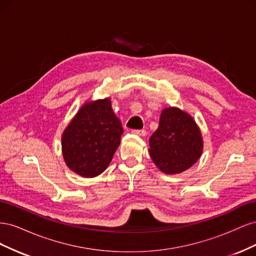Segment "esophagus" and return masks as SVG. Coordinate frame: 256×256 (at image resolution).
<instances>
[{"mask_svg":"<svg viewBox=\"0 0 256 256\" xmlns=\"http://www.w3.org/2000/svg\"><path fill=\"white\" fill-rule=\"evenodd\" d=\"M132 134H134L136 136H146V131L145 130H132Z\"/></svg>","mask_w":256,"mask_h":256,"instance_id":"1","label":"esophagus"}]
</instances>
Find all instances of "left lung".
I'll list each match as a JSON object with an SVG mask.
<instances>
[{
	"mask_svg": "<svg viewBox=\"0 0 256 256\" xmlns=\"http://www.w3.org/2000/svg\"><path fill=\"white\" fill-rule=\"evenodd\" d=\"M150 154L166 174H180L191 168L203 152V136L192 116L176 106L160 114L159 127L150 138Z\"/></svg>",
	"mask_w": 256,
	"mask_h": 256,
	"instance_id": "8db88e82",
	"label": "left lung"
}]
</instances>
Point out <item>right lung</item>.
Instances as JSON below:
<instances>
[{"label":"right lung","instance_id":"obj_1","mask_svg":"<svg viewBox=\"0 0 256 256\" xmlns=\"http://www.w3.org/2000/svg\"><path fill=\"white\" fill-rule=\"evenodd\" d=\"M122 132L110 97L85 102L62 134L66 166L82 177L100 175L109 166Z\"/></svg>","mask_w":256,"mask_h":256}]
</instances>
